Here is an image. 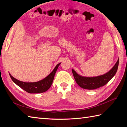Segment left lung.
<instances>
[{
	"label": "left lung",
	"instance_id": "left-lung-1",
	"mask_svg": "<svg viewBox=\"0 0 127 127\" xmlns=\"http://www.w3.org/2000/svg\"><path fill=\"white\" fill-rule=\"evenodd\" d=\"M119 59L115 65L108 72L97 77H87L80 75L72 69V73L76 82L82 88L92 90L103 87L116 74L118 70Z\"/></svg>",
	"mask_w": 127,
	"mask_h": 127
}]
</instances>
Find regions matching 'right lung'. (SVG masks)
<instances>
[{
	"mask_svg": "<svg viewBox=\"0 0 127 127\" xmlns=\"http://www.w3.org/2000/svg\"><path fill=\"white\" fill-rule=\"evenodd\" d=\"M61 63L58 64L51 73L47 77L36 82H24L15 79L10 73V77L13 82L29 93H40L45 92L51 87L55 74Z\"/></svg>",
	"mask_w": 127,
	"mask_h": 127,
	"instance_id": "add662e5",
	"label": "right lung"
}]
</instances>
